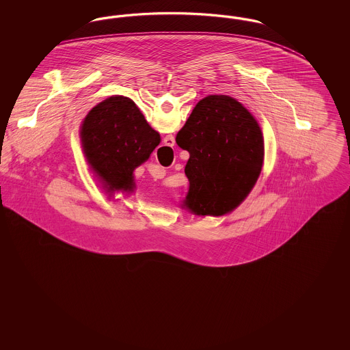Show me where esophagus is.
Masks as SVG:
<instances>
[{"instance_id":"34e87169","label":"esophagus","mask_w":350,"mask_h":350,"mask_svg":"<svg viewBox=\"0 0 350 350\" xmlns=\"http://www.w3.org/2000/svg\"><path fill=\"white\" fill-rule=\"evenodd\" d=\"M165 143H167L165 146H167V147H173L174 146V139L173 137H167Z\"/></svg>"}]
</instances>
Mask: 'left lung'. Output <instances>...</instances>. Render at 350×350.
Instances as JSON below:
<instances>
[{
  "instance_id": "1",
  "label": "left lung",
  "mask_w": 350,
  "mask_h": 350,
  "mask_svg": "<svg viewBox=\"0 0 350 350\" xmlns=\"http://www.w3.org/2000/svg\"><path fill=\"white\" fill-rule=\"evenodd\" d=\"M190 153L185 167L190 187L185 206L197 215L232 211L257 181L264 161V139L257 120L228 96L200 100L177 133Z\"/></svg>"
}]
</instances>
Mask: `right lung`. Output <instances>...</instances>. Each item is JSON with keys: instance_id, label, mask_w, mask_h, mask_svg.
<instances>
[{"instance_id": "1", "label": "right lung", "mask_w": 350, "mask_h": 350, "mask_svg": "<svg viewBox=\"0 0 350 350\" xmlns=\"http://www.w3.org/2000/svg\"><path fill=\"white\" fill-rule=\"evenodd\" d=\"M85 156L110 190L131 191L133 170L160 144L133 100L116 96L98 103L81 127Z\"/></svg>"}]
</instances>
